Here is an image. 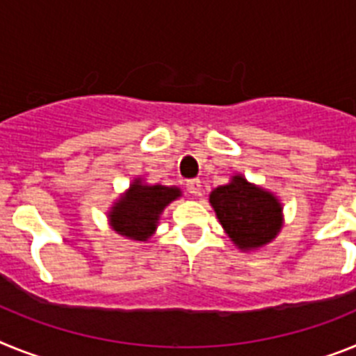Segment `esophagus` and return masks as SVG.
<instances>
[{
	"instance_id": "esophagus-1",
	"label": "esophagus",
	"mask_w": 356,
	"mask_h": 356,
	"mask_svg": "<svg viewBox=\"0 0 356 356\" xmlns=\"http://www.w3.org/2000/svg\"><path fill=\"white\" fill-rule=\"evenodd\" d=\"M186 190L191 195H200V191H202L200 179H190V181H186Z\"/></svg>"
}]
</instances>
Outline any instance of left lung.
<instances>
[{
    "instance_id": "8db88e82",
    "label": "left lung",
    "mask_w": 356,
    "mask_h": 356,
    "mask_svg": "<svg viewBox=\"0 0 356 356\" xmlns=\"http://www.w3.org/2000/svg\"><path fill=\"white\" fill-rule=\"evenodd\" d=\"M209 202L231 242L242 251H254L272 242L283 225V208L270 191L243 175H233L209 193Z\"/></svg>"
}]
</instances>
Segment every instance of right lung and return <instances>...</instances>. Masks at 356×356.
I'll list each match as a JSON object with an SVG mask.
<instances>
[{
	"instance_id": "obj_1",
	"label": "right lung",
	"mask_w": 356,
	"mask_h": 356,
	"mask_svg": "<svg viewBox=\"0 0 356 356\" xmlns=\"http://www.w3.org/2000/svg\"><path fill=\"white\" fill-rule=\"evenodd\" d=\"M179 197L181 190L177 186L145 184L140 177L134 179L131 188L111 208V227L122 236L147 242L157 229L163 209Z\"/></svg>"
}]
</instances>
